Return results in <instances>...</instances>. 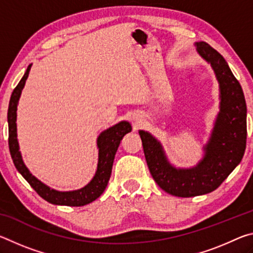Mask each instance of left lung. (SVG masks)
<instances>
[{
    "label": "left lung",
    "instance_id": "8db88e82",
    "mask_svg": "<svg viewBox=\"0 0 253 253\" xmlns=\"http://www.w3.org/2000/svg\"><path fill=\"white\" fill-rule=\"evenodd\" d=\"M199 53L211 63L220 84L221 106L205 155L193 169H177L166 160L161 144L139 130L145 158L153 178L163 191L192 198L216 190L241 162L247 144V105L241 84L224 58L207 42H198Z\"/></svg>",
    "mask_w": 253,
    "mask_h": 253
}]
</instances>
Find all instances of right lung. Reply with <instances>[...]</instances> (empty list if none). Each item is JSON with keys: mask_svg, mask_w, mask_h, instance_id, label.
<instances>
[{"mask_svg": "<svg viewBox=\"0 0 253 253\" xmlns=\"http://www.w3.org/2000/svg\"><path fill=\"white\" fill-rule=\"evenodd\" d=\"M32 65H29L22 79L20 80L18 85L12 92L10 102H8L7 110V123H8V148L12 160L16 169L20 174L27 179V182L32 186L34 191L39 194L42 199L48 201L49 203L55 205H67V207H84L85 204L91 203L92 201L99 198L105 191L110 178L111 169L115 158V154L121 144V140L127 132L131 130V126L128 122H122L110 127L109 129L102 131L97 139V145L99 148V158H98V166L95 176L91 182L78 191L72 192H58L51 190L49 186L44 185L39 179L36 178L29 172L27 166L24 165L19 151V144L16 139V109H18V101L21 91L24 87L25 80L29 76V71Z\"/></svg>", "mask_w": 253, "mask_h": 253, "instance_id": "obj_1", "label": "right lung"}]
</instances>
